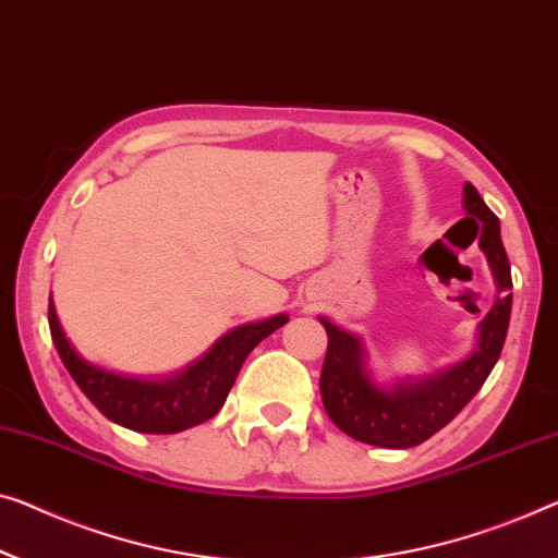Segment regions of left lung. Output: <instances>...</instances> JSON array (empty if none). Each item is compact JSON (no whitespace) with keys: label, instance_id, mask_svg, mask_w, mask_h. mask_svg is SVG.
<instances>
[{"label":"left lung","instance_id":"1","mask_svg":"<svg viewBox=\"0 0 558 558\" xmlns=\"http://www.w3.org/2000/svg\"><path fill=\"white\" fill-rule=\"evenodd\" d=\"M463 207L465 213L484 222L481 251L492 263L498 282V298L486 318L481 320L478 348L469 361L428 384L384 393L365 378L361 340L320 318L328 332V351L320 371L323 405H326L328 418L361 444L413 448L428 440L446 423H451L463 405L478 393L501 355L511 318L513 282L509 255L504 251L498 218L471 182L463 185Z\"/></svg>","mask_w":558,"mask_h":558}]
</instances>
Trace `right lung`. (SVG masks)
Wrapping results in <instances>:
<instances>
[{
    "label": "right lung",
    "mask_w": 558,
    "mask_h": 558,
    "mask_svg": "<svg viewBox=\"0 0 558 558\" xmlns=\"http://www.w3.org/2000/svg\"><path fill=\"white\" fill-rule=\"evenodd\" d=\"M286 323L288 315H278V318L235 328L218 340L213 351L182 376L165 380V384H147V380L114 376L110 371H99L95 365L82 361L74 353L70 340L64 338L54 313V303L49 298V332H52V343L60 353L64 368L74 378V384L80 386L82 393L95 403V409L105 418L118 423V426L137 430V434L155 436L180 434V430L199 426V423L213 418L226 403L247 353Z\"/></svg>",
    "instance_id": "add662e5"
}]
</instances>
